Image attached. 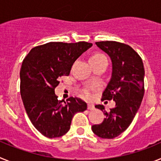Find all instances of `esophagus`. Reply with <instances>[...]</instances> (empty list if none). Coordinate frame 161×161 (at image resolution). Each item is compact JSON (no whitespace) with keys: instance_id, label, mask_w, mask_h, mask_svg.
Instances as JSON below:
<instances>
[{"instance_id":"obj_1","label":"esophagus","mask_w":161,"mask_h":161,"mask_svg":"<svg viewBox=\"0 0 161 161\" xmlns=\"http://www.w3.org/2000/svg\"><path fill=\"white\" fill-rule=\"evenodd\" d=\"M94 105L93 104H91V103H88V109L89 110H93L94 109Z\"/></svg>"}]
</instances>
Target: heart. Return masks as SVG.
Returning <instances> with one entry per match:
<instances>
[{
  "instance_id": "heart-1",
  "label": "heart",
  "mask_w": 161,
  "mask_h": 161,
  "mask_svg": "<svg viewBox=\"0 0 161 161\" xmlns=\"http://www.w3.org/2000/svg\"><path fill=\"white\" fill-rule=\"evenodd\" d=\"M106 56L101 53H95L93 55H92L90 56V59H89V61L90 63H93V62H95V61H98L100 59H105ZM92 91H93V87L91 86H89V87H86L85 89H84V94H85V97H89L92 95Z\"/></svg>"
}]
</instances>
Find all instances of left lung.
Here are the masks:
<instances>
[{
  "instance_id": "8db88e82",
  "label": "left lung",
  "mask_w": 161,
  "mask_h": 161,
  "mask_svg": "<svg viewBox=\"0 0 161 161\" xmlns=\"http://www.w3.org/2000/svg\"><path fill=\"white\" fill-rule=\"evenodd\" d=\"M96 45L109 56L112 73L102 94L103 100H114L115 106L105 110L102 105L95 107L106 119L93 125L92 130L102 139H114L127 129L141 105L144 94V68L142 59L133 48L114 41L97 42Z\"/></svg>"
}]
</instances>
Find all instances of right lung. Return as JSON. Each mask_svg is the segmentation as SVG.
<instances>
[{
	"instance_id": "add662e5",
	"label": "right lung",
	"mask_w": 161,
	"mask_h": 161,
	"mask_svg": "<svg viewBox=\"0 0 161 161\" xmlns=\"http://www.w3.org/2000/svg\"><path fill=\"white\" fill-rule=\"evenodd\" d=\"M93 44L51 42L35 47L25 56L20 70L21 96L30 120L47 138H57L69 130L74 114L87 109L77 97L59 101L55 88L61 76H68L74 62Z\"/></svg>"
}]
</instances>
